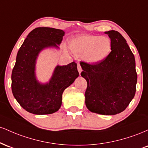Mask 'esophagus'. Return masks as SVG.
Returning <instances> with one entry per match:
<instances>
[{
  "label": "esophagus",
  "instance_id": "1",
  "mask_svg": "<svg viewBox=\"0 0 148 148\" xmlns=\"http://www.w3.org/2000/svg\"><path fill=\"white\" fill-rule=\"evenodd\" d=\"M77 69H78V71H79V74H81V72H82V69H81V65H80L79 64H78V65H77Z\"/></svg>",
  "mask_w": 148,
  "mask_h": 148
}]
</instances>
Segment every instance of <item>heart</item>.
<instances>
[{
	"label": "heart",
	"mask_w": 148,
	"mask_h": 148,
	"mask_svg": "<svg viewBox=\"0 0 148 148\" xmlns=\"http://www.w3.org/2000/svg\"><path fill=\"white\" fill-rule=\"evenodd\" d=\"M69 48L76 55L83 56L88 63L97 64L106 60L111 54L112 42L107 37L81 35L71 40Z\"/></svg>",
	"instance_id": "b5f03b06"
}]
</instances>
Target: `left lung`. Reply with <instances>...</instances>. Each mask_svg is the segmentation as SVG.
<instances>
[{"label": "left lung", "mask_w": 148, "mask_h": 148, "mask_svg": "<svg viewBox=\"0 0 148 148\" xmlns=\"http://www.w3.org/2000/svg\"><path fill=\"white\" fill-rule=\"evenodd\" d=\"M112 42V51L105 60L90 64L81 62V75L86 80V105L92 113L115 115L125 111L136 93L135 58L126 40L119 32H105Z\"/></svg>", "instance_id": "8db88e82"}]
</instances>
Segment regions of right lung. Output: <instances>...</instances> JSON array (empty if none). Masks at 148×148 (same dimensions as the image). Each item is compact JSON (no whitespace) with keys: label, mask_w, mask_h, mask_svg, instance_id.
<instances>
[{"label":"right lung","mask_w":148,"mask_h":148,"mask_svg":"<svg viewBox=\"0 0 148 148\" xmlns=\"http://www.w3.org/2000/svg\"><path fill=\"white\" fill-rule=\"evenodd\" d=\"M64 35L62 30L39 27L32 30L20 47L12 73V91L22 108L35 115L51 114L62 104L64 90L79 75L74 62L57 65L51 79L42 84L35 68L40 53L47 48L59 49Z\"/></svg>","instance_id":"obj_1"}]
</instances>
